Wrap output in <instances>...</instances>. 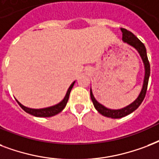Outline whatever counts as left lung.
Masks as SVG:
<instances>
[{"label":"left lung","mask_w":159,"mask_h":159,"mask_svg":"<svg viewBox=\"0 0 159 159\" xmlns=\"http://www.w3.org/2000/svg\"><path fill=\"white\" fill-rule=\"evenodd\" d=\"M121 31L123 33V38H122L123 41L124 43H127L128 45L133 46L134 49H136L139 54L140 57L142 58L145 70L144 79H143L142 89L140 91L137 99H135L133 103L127 105L126 107L119 109H108L105 106H104L103 104L99 103L93 96L92 89H90V98L92 102H93L94 108L96 109V110L99 112V114H101L102 115H104L105 117H108V118H111V119H120V118L127 116V115L133 113L139 107V105L143 102V99H144L145 94H146V92H147L148 79H149L150 76V65L149 62H148V60L147 52H146V48H145L144 45L132 32L127 30L126 29L121 28Z\"/></svg>","instance_id":"left-lung-1"}]
</instances>
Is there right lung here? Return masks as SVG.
<instances>
[{"label":"right lung","instance_id":"right-lung-1","mask_svg":"<svg viewBox=\"0 0 159 159\" xmlns=\"http://www.w3.org/2000/svg\"><path fill=\"white\" fill-rule=\"evenodd\" d=\"M75 83V81H74L73 83L71 84L70 86L69 87L68 90L66 92V96L65 98L60 102V103H58L57 104H55V105H53V106L50 107H47V108H44V109H30V108H27V107L24 106L23 104H21L20 103L17 99H16L17 101V103L19 104V105L21 107V109L23 110L28 113V114H31L33 116L35 117H52L54 115H56L62 111L63 109H65V107L66 106V104H67V102H68L69 99V96H70V91L73 88L74 84Z\"/></svg>","mask_w":159,"mask_h":159}]
</instances>
